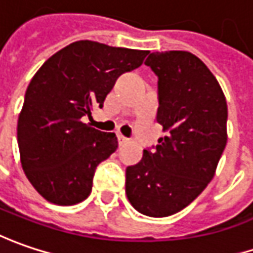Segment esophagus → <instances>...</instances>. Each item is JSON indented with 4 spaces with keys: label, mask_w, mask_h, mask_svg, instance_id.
Returning <instances> with one entry per match:
<instances>
[{
    "label": "esophagus",
    "mask_w": 253,
    "mask_h": 253,
    "mask_svg": "<svg viewBox=\"0 0 253 253\" xmlns=\"http://www.w3.org/2000/svg\"><path fill=\"white\" fill-rule=\"evenodd\" d=\"M117 140H119V144H120V146L126 144L127 141H128V140H127V138L125 137V136H122V134H117Z\"/></svg>",
    "instance_id": "34e87169"
}]
</instances>
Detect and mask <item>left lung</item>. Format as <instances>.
<instances>
[{"label":"left lung","mask_w":253,"mask_h":253,"mask_svg":"<svg viewBox=\"0 0 253 253\" xmlns=\"http://www.w3.org/2000/svg\"><path fill=\"white\" fill-rule=\"evenodd\" d=\"M144 63L159 78L157 122L166 136L127 167L126 194L140 214L161 218L190 205L214 178L228 107L218 81L191 52H153Z\"/></svg>","instance_id":"left-lung-1"}]
</instances>
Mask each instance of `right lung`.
Returning a JSON list of instances; mask_svg holds the SVG:
<instances>
[{
  "instance_id": "add662e5",
  "label": "right lung",
  "mask_w": 253,
  "mask_h": 253,
  "mask_svg": "<svg viewBox=\"0 0 253 253\" xmlns=\"http://www.w3.org/2000/svg\"><path fill=\"white\" fill-rule=\"evenodd\" d=\"M147 53L78 41L34 75L18 117V147L27 178L46 201L75 205L89 197L94 170L115 153L117 137L83 117L103 107L117 78L138 68Z\"/></svg>"
}]
</instances>
